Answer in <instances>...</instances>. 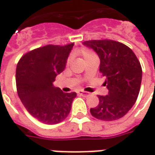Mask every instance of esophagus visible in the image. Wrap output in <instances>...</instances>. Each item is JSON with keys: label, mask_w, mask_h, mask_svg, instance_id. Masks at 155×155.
<instances>
[{"label": "esophagus", "mask_w": 155, "mask_h": 155, "mask_svg": "<svg viewBox=\"0 0 155 155\" xmlns=\"http://www.w3.org/2000/svg\"><path fill=\"white\" fill-rule=\"evenodd\" d=\"M78 94H80V95H81V96H84V97H87V96L90 95V94H89L88 92H83V91H79Z\"/></svg>", "instance_id": "1"}]
</instances>
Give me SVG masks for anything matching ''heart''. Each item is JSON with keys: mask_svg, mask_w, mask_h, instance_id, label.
Returning a JSON list of instances; mask_svg holds the SVG:
<instances>
[{"mask_svg": "<svg viewBox=\"0 0 155 155\" xmlns=\"http://www.w3.org/2000/svg\"><path fill=\"white\" fill-rule=\"evenodd\" d=\"M77 53L81 54V56L84 58L85 61H88V60H90V59H92V58L97 57L94 51H91V49H89V48L86 47H82L81 49H80V50L78 51ZM71 61H72V55L69 56V58L67 59V62H66L67 65H69V64H71Z\"/></svg>", "mask_w": 155, "mask_h": 155, "instance_id": "b5f03b06", "label": "heart"}]
</instances>
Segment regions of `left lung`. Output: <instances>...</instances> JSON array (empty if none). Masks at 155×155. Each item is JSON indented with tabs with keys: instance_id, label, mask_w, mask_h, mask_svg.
Masks as SVG:
<instances>
[{
	"instance_id": "left-lung-1",
	"label": "left lung",
	"mask_w": 155,
	"mask_h": 155,
	"mask_svg": "<svg viewBox=\"0 0 155 155\" xmlns=\"http://www.w3.org/2000/svg\"><path fill=\"white\" fill-rule=\"evenodd\" d=\"M84 46L96 52L100 72L106 78L107 95H99L91 114L98 120L112 121L128 113L136 101L142 81V68L133 51L125 45L109 40L84 41Z\"/></svg>"
}]
</instances>
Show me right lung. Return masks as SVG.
<instances>
[{"mask_svg":"<svg viewBox=\"0 0 155 155\" xmlns=\"http://www.w3.org/2000/svg\"><path fill=\"white\" fill-rule=\"evenodd\" d=\"M73 46V43L64 46L48 45L26 53L17 64L19 98L29 113L42 123H60L71 112L76 93H64L53 82L64 70Z\"/></svg>","mask_w":155,"mask_h":155,"instance_id":"obj_1","label":"right lung"}]
</instances>
